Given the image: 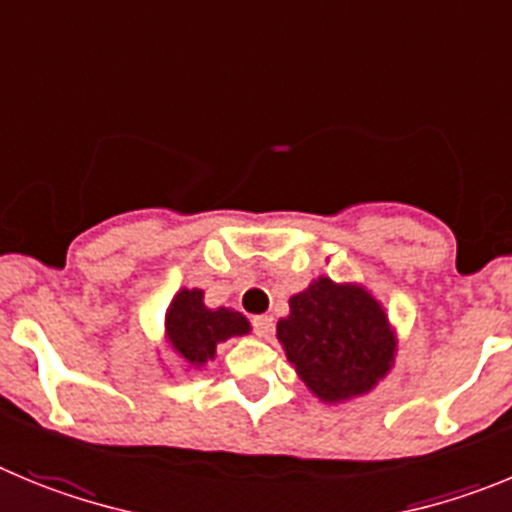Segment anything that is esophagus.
I'll use <instances>...</instances> for the list:
<instances>
[{"label": "esophagus", "instance_id": "1", "mask_svg": "<svg viewBox=\"0 0 512 512\" xmlns=\"http://www.w3.org/2000/svg\"><path fill=\"white\" fill-rule=\"evenodd\" d=\"M252 326H255L257 336H270L275 329V321H273V316L262 313V316H255V319H252Z\"/></svg>", "mask_w": 512, "mask_h": 512}]
</instances>
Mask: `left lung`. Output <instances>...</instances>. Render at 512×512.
Instances as JSON below:
<instances>
[{"label": "left lung", "instance_id": "left-lung-1", "mask_svg": "<svg viewBox=\"0 0 512 512\" xmlns=\"http://www.w3.org/2000/svg\"><path fill=\"white\" fill-rule=\"evenodd\" d=\"M285 357L316 398L342 403L375 388L395 362L385 308L357 283L313 280L278 321Z\"/></svg>", "mask_w": 512, "mask_h": 512}]
</instances>
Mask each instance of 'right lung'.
<instances>
[{"label": "right lung", "instance_id": "1", "mask_svg": "<svg viewBox=\"0 0 512 512\" xmlns=\"http://www.w3.org/2000/svg\"><path fill=\"white\" fill-rule=\"evenodd\" d=\"M250 334V321L232 308H206L204 290L181 288L165 313V339L191 367L214 359L216 344Z\"/></svg>", "mask_w": 512, "mask_h": 512}]
</instances>
